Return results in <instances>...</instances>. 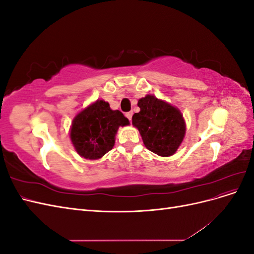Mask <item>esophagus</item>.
Instances as JSON below:
<instances>
[{"label":"esophagus","mask_w":254,"mask_h":254,"mask_svg":"<svg viewBox=\"0 0 254 254\" xmlns=\"http://www.w3.org/2000/svg\"><path fill=\"white\" fill-rule=\"evenodd\" d=\"M126 118L129 120V122H131V119H132V112L130 111V112H126Z\"/></svg>","instance_id":"1"}]
</instances>
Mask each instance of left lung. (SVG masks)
Here are the masks:
<instances>
[{"label": "left lung", "mask_w": 254, "mask_h": 254, "mask_svg": "<svg viewBox=\"0 0 254 254\" xmlns=\"http://www.w3.org/2000/svg\"><path fill=\"white\" fill-rule=\"evenodd\" d=\"M140 112L132 125L139 129L146 148L161 157H170L179 148L186 135V122L180 110L153 95L139 99Z\"/></svg>", "instance_id": "1"}]
</instances>
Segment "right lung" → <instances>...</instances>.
<instances>
[{
	"mask_svg": "<svg viewBox=\"0 0 254 254\" xmlns=\"http://www.w3.org/2000/svg\"><path fill=\"white\" fill-rule=\"evenodd\" d=\"M126 125L129 121L124 114L98 99L74 118L70 137L79 156L97 160L113 148L119 127Z\"/></svg>",
	"mask_w": 254,
	"mask_h": 254,
	"instance_id": "1",
	"label": "right lung"
}]
</instances>
